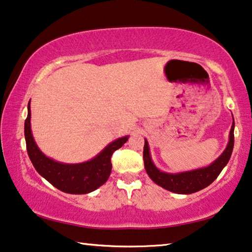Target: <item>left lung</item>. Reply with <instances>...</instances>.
Returning a JSON list of instances; mask_svg holds the SVG:
<instances>
[{
    "label": "left lung",
    "instance_id": "obj_1",
    "mask_svg": "<svg viewBox=\"0 0 252 252\" xmlns=\"http://www.w3.org/2000/svg\"><path fill=\"white\" fill-rule=\"evenodd\" d=\"M233 147H234V119H233L231 132H229L227 147L211 165L199 169L173 174L157 168L151 159L148 141L144 140V168L147 170L149 177L159 187L168 189L170 192L177 193V194H191V193L198 192L200 189L207 188L216 180L220 171L227 165L228 160L231 158Z\"/></svg>",
    "mask_w": 252,
    "mask_h": 252
}]
</instances>
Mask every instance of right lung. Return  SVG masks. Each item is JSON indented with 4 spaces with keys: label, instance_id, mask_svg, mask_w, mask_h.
Here are the masks:
<instances>
[{
    "label": "right lung",
    "instance_id": "add662e5",
    "mask_svg": "<svg viewBox=\"0 0 252 252\" xmlns=\"http://www.w3.org/2000/svg\"><path fill=\"white\" fill-rule=\"evenodd\" d=\"M128 137L124 136L111 142L99 155L89 161L81 163L56 161L39 150L32 137L31 128V101L28 103V115L25 122V138L29 159L42 177L63 192L70 194H86L103 185L111 173L112 153L122 148Z\"/></svg>",
    "mask_w": 252,
    "mask_h": 252
}]
</instances>
